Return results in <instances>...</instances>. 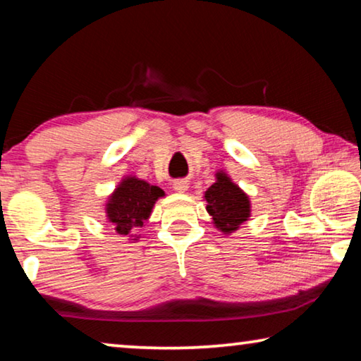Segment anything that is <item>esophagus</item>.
Masks as SVG:
<instances>
[{"mask_svg": "<svg viewBox=\"0 0 361 361\" xmlns=\"http://www.w3.org/2000/svg\"><path fill=\"white\" fill-rule=\"evenodd\" d=\"M189 188V183L186 180H175L173 181V189L178 192H186Z\"/></svg>", "mask_w": 361, "mask_h": 361, "instance_id": "1", "label": "esophagus"}]
</instances>
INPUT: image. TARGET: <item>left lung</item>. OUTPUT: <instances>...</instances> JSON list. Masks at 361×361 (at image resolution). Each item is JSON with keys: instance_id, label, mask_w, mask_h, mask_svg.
I'll use <instances>...</instances> for the list:
<instances>
[{"instance_id": "1", "label": "left lung", "mask_w": 361, "mask_h": 361, "mask_svg": "<svg viewBox=\"0 0 361 361\" xmlns=\"http://www.w3.org/2000/svg\"><path fill=\"white\" fill-rule=\"evenodd\" d=\"M204 197L213 224L223 234H232L250 218L252 207L248 195L224 172L216 173V181L207 189Z\"/></svg>"}]
</instances>
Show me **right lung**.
<instances>
[{
	"label": "right lung",
	"instance_id": "right-lung-1",
	"mask_svg": "<svg viewBox=\"0 0 361 361\" xmlns=\"http://www.w3.org/2000/svg\"><path fill=\"white\" fill-rule=\"evenodd\" d=\"M161 188L152 186L137 176H126L114 192L108 197L106 216L113 223L118 234L124 237H135L140 228L148 221L156 200L162 197Z\"/></svg>",
	"mask_w": 361,
	"mask_h": 361
}]
</instances>
